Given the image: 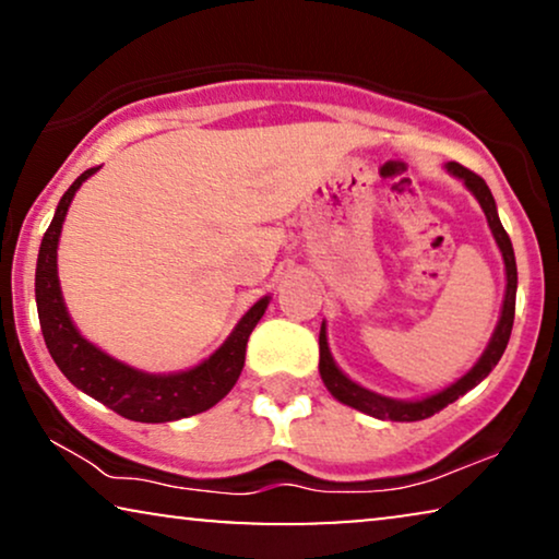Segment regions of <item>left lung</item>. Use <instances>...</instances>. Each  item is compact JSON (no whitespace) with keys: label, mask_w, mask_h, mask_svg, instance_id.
Segmentation results:
<instances>
[{"label":"left lung","mask_w":559,"mask_h":559,"mask_svg":"<svg viewBox=\"0 0 559 559\" xmlns=\"http://www.w3.org/2000/svg\"><path fill=\"white\" fill-rule=\"evenodd\" d=\"M448 173H453L455 178H461L465 182V188L476 195V201L480 203V209L486 213L488 228H491L496 243H499L501 257H503V266H507V295H503V308H501V318L496 323V331L488 341V346L484 350V356L478 358L476 366L455 381L442 389V392H435L425 400H412V402H402V400H392V396H381L371 389H364L356 381H350L346 373H343L338 366H335L331 348H328V335H325V323L320 325V379L328 386L335 400L348 404L364 415L379 417V419H392V423H417V419H427L432 417L435 412L445 409L448 404H453L457 396H463L465 392H471L473 386H478L488 373L493 371V366L499 364V358L507 350L509 335H511V325H514V310H516V259H514V247H511L509 234L503 231L501 221H499V211H496V201L488 190L486 180L480 175L471 173L468 167L457 165V163H448Z\"/></svg>","instance_id":"8db88e82"}]
</instances>
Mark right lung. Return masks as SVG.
Listing matches in <instances>:
<instances>
[{
    "mask_svg": "<svg viewBox=\"0 0 559 559\" xmlns=\"http://www.w3.org/2000/svg\"><path fill=\"white\" fill-rule=\"evenodd\" d=\"M96 170L98 167H91L79 175L60 198L56 216L43 236L40 254H37L35 300L45 346L73 386L134 423H173V419L211 409L231 392L239 379L243 356H247V341L262 320L270 297H262L251 305L247 316L236 323L231 335L224 341V346L188 371L147 373L117 361L102 348H96L94 343H88L73 325L66 310L63 293H60L58 241L75 190Z\"/></svg>",
    "mask_w": 559,
    "mask_h": 559,
    "instance_id": "right-lung-1",
    "label": "right lung"
}]
</instances>
